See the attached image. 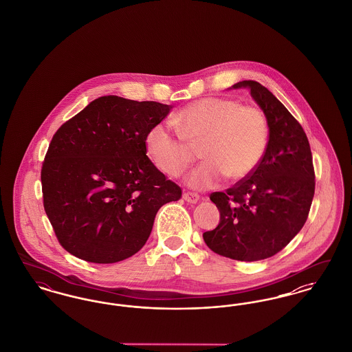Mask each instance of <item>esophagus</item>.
Wrapping results in <instances>:
<instances>
[{"instance_id":"34e87169","label":"esophagus","mask_w":352,"mask_h":352,"mask_svg":"<svg viewBox=\"0 0 352 352\" xmlns=\"http://www.w3.org/2000/svg\"><path fill=\"white\" fill-rule=\"evenodd\" d=\"M184 199L188 203H197L199 201V195L197 192H191V191H186L184 194Z\"/></svg>"}]
</instances>
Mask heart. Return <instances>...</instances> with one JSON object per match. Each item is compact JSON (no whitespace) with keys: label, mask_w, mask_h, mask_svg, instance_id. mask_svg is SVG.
<instances>
[{"label":"heart","mask_w":352,"mask_h":352,"mask_svg":"<svg viewBox=\"0 0 352 352\" xmlns=\"http://www.w3.org/2000/svg\"><path fill=\"white\" fill-rule=\"evenodd\" d=\"M173 133L162 122L145 134V149L153 165L170 177L182 175L201 146L204 162L187 182L195 188H211L226 177L243 181L261 162L268 148L269 121L254 105H241L228 98H204L174 113Z\"/></svg>","instance_id":"b5f03b06"}]
</instances>
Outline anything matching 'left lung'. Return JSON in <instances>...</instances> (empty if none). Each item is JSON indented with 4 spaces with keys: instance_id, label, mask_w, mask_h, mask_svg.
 <instances>
[{
    "instance_id": "8db88e82",
    "label": "left lung",
    "mask_w": 352,
    "mask_h": 352,
    "mask_svg": "<svg viewBox=\"0 0 352 352\" xmlns=\"http://www.w3.org/2000/svg\"><path fill=\"white\" fill-rule=\"evenodd\" d=\"M269 121L267 151L250 177L210 199L220 212L218 227L203 234L211 251L239 261L274 256L301 231L314 198L316 174L301 124L269 89L243 80Z\"/></svg>"
}]
</instances>
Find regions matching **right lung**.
Wrapping results in <instances>:
<instances>
[{"mask_svg": "<svg viewBox=\"0 0 352 352\" xmlns=\"http://www.w3.org/2000/svg\"><path fill=\"white\" fill-rule=\"evenodd\" d=\"M173 107L101 96L52 135L41 170L43 207L59 244L88 263L140 251L157 211L182 188L146 155L145 134Z\"/></svg>", "mask_w": 352, "mask_h": 352, "instance_id": "obj_1", "label": "right lung"}]
</instances>
